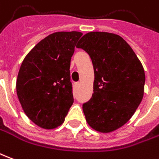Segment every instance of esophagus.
<instances>
[{
	"label": "esophagus",
	"mask_w": 159,
	"mask_h": 159,
	"mask_svg": "<svg viewBox=\"0 0 159 159\" xmlns=\"http://www.w3.org/2000/svg\"><path fill=\"white\" fill-rule=\"evenodd\" d=\"M80 86V83H75V87L78 88Z\"/></svg>",
	"instance_id": "1"
}]
</instances>
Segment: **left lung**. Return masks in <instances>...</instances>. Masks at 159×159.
Instances as JSON below:
<instances>
[{"instance_id":"8db88e82","label":"left lung","mask_w":159,"mask_h":159,"mask_svg":"<svg viewBox=\"0 0 159 159\" xmlns=\"http://www.w3.org/2000/svg\"><path fill=\"white\" fill-rule=\"evenodd\" d=\"M90 57L94 93L83 110L88 124L100 133L121 127L134 115L144 95L145 76L141 62L117 34L90 32L76 45Z\"/></svg>"}]
</instances>
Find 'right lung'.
Returning <instances> with one entry per match:
<instances>
[{
    "mask_svg": "<svg viewBox=\"0 0 159 159\" xmlns=\"http://www.w3.org/2000/svg\"><path fill=\"white\" fill-rule=\"evenodd\" d=\"M80 32H57L35 45L18 73L16 91L26 116L45 129L62 125L74 102L70 59Z\"/></svg>",
    "mask_w": 159,
    "mask_h": 159,
    "instance_id": "add662e5",
    "label": "right lung"
}]
</instances>
